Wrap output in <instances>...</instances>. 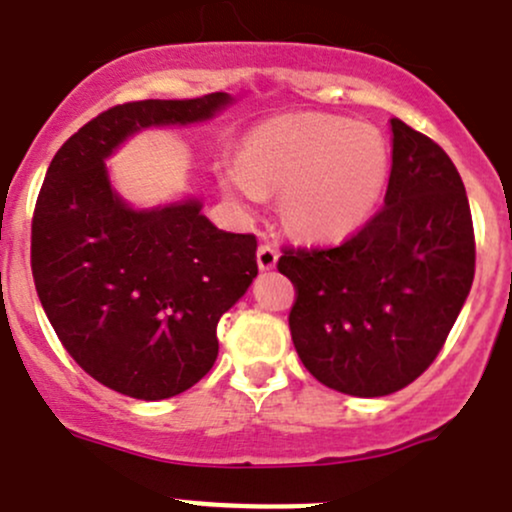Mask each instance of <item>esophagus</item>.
<instances>
[{"label":"esophagus","mask_w":512,"mask_h":512,"mask_svg":"<svg viewBox=\"0 0 512 512\" xmlns=\"http://www.w3.org/2000/svg\"><path fill=\"white\" fill-rule=\"evenodd\" d=\"M256 263L261 271H271L278 263V249H273L271 244H261L256 251Z\"/></svg>","instance_id":"obj_1"}]
</instances>
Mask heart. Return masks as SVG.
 <instances>
[{"label":"heart","instance_id":"obj_1","mask_svg":"<svg viewBox=\"0 0 512 512\" xmlns=\"http://www.w3.org/2000/svg\"><path fill=\"white\" fill-rule=\"evenodd\" d=\"M391 179V149L376 126L333 114H283L246 131L239 159L221 164L224 194L256 209L281 191V219L308 241L361 231Z\"/></svg>","mask_w":512,"mask_h":512}]
</instances>
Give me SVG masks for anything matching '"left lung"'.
Returning <instances> with one entry per match:
<instances>
[{
  "label": "left lung",
  "instance_id": "1",
  "mask_svg": "<svg viewBox=\"0 0 512 512\" xmlns=\"http://www.w3.org/2000/svg\"><path fill=\"white\" fill-rule=\"evenodd\" d=\"M386 206L333 249L283 251L296 286L298 358L338 393L381 398L416 381L443 348L475 273L463 179L435 141L391 119Z\"/></svg>",
  "mask_w": 512,
  "mask_h": 512
}]
</instances>
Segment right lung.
I'll use <instances>...</instances> for the list:
<instances>
[{"label":"right lung","instance_id":"right-lung-1","mask_svg":"<svg viewBox=\"0 0 512 512\" xmlns=\"http://www.w3.org/2000/svg\"><path fill=\"white\" fill-rule=\"evenodd\" d=\"M234 101L214 91L114 106L64 141L39 191L32 273L44 313L69 356L129 398L164 401L211 371L216 323L258 273L256 236L216 229L196 196L136 209L106 159L139 131L201 124Z\"/></svg>","mask_w":512,"mask_h":512}]
</instances>
